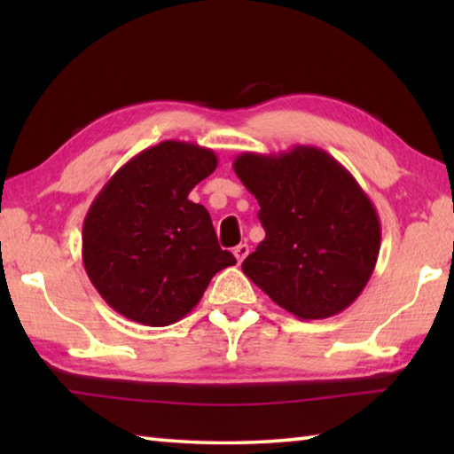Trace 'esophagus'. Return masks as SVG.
I'll use <instances>...</instances> for the list:
<instances>
[{"label":"esophagus","instance_id":"34e87169","mask_svg":"<svg viewBox=\"0 0 454 454\" xmlns=\"http://www.w3.org/2000/svg\"><path fill=\"white\" fill-rule=\"evenodd\" d=\"M248 252H250V246L248 244H238L236 248H234V256H236V260H238V264L242 262V260L248 256Z\"/></svg>","mask_w":454,"mask_h":454}]
</instances>
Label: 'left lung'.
<instances>
[{
    "instance_id": "1",
    "label": "left lung",
    "mask_w": 454,
    "mask_h": 454,
    "mask_svg": "<svg viewBox=\"0 0 454 454\" xmlns=\"http://www.w3.org/2000/svg\"><path fill=\"white\" fill-rule=\"evenodd\" d=\"M234 172L258 200L266 230L242 272L301 320L348 309L380 250L379 214L355 176L314 145L244 152Z\"/></svg>"
}]
</instances>
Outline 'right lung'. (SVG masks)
Listing matches in <instances>:
<instances>
[{"label": "right lung", "instance_id": "obj_1", "mask_svg": "<svg viewBox=\"0 0 454 454\" xmlns=\"http://www.w3.org/2000/svg\"><path fill=\"white\" fill-rule=\"evenodd\" d=\"M198 144L166 140L126 162L99 190L82 228V260L99 296L145 326L182 320L212 276L236 264L212 218L188 194L216 170Z\"/></svg>", "mask_w": 454, "mask_h": 454}]
</instances>
